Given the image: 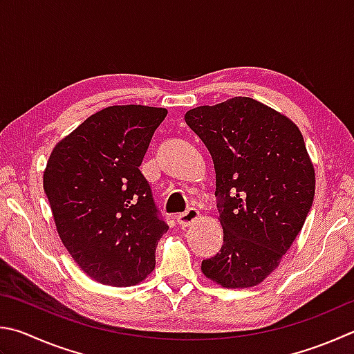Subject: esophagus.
<instances>
[{"instance_id":"1","label":"esophagus","mask_w":354,"mask_h":354,"mask_svg":"<svg viewBox=\"0 0 354 354\" xmlns=\"http://www.w3.org/2000/svg\"><path fill=\"white\" fill-rule=\"evenodd\" d=\"M199 218V210L195 209V207H189L185 212H183V214H178L176 216V221L179 226H181L183 229L190 226L192 223L196 221Z\"/></svg>"}]
</instances>
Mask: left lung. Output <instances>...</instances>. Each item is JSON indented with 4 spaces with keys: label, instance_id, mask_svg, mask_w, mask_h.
<instances>
[{
    "label": "left lung",
    "instance_id": "1",
    "mask_svg": "<svg viewBox=\"0 0 354 354\" xmlns=\"http://www.w3.org/2000/svg\"><path fill=\"white\" fill-rule=\"evenodd\" d=\"M185 122L210 151L224 240L203 260L224 288L259 285L291 248L314 199L316 178L294 122L250 97L198 106Z\"/></svg>",
    "mask_w": 354,
    "mask_h": 354
}]
</instances>
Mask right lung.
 <instances>
[{
	"mask_svg": "<svg viewBox=\"0 0 354 354\" xmlns=\"http://www.w3.org/2000/svg\"><path fill=\"white\" fill-rule=\"evenodd\" d=\"M165 108L115 105L60 140L43 176L60 239L83 272L111 286L144 280L169 226L139 165Z\"/></svg>",
	"mask_w": 354,
	"mask_h": 354,
	"instance_id": "add662e5",
	"label": "right lung"
}]
</instances>
